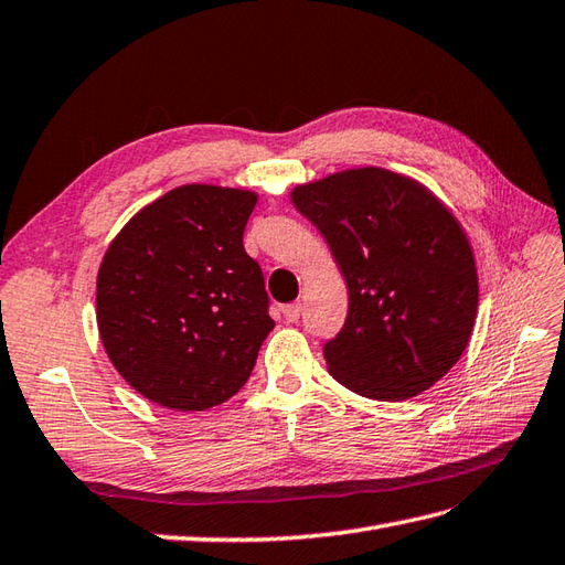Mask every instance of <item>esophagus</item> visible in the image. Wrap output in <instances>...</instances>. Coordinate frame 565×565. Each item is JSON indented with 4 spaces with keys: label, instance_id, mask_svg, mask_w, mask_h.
Instances as JSON below:
<instances>
[{
    "label": "esophagus",
    "instance_id": "1",
    "mask_svg": "<svg viewBox=\"0 0 565 565\" xmlns=\"http://www.w3.org/2000/svg\"><path fill=\"white\" fill-rule=\"evenodd\" d=\"M300 312H303V306H300L298 300H296V303L284 306V318H286L288 322H296V320L300 318Z\"/></svg>",
    "mask_w": 565,
    "mask_h": 565
}]
</instances>
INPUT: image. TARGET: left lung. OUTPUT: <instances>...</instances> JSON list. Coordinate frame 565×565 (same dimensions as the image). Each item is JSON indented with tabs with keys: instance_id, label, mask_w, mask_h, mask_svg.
Segmentation results:
<instances>
[{
	"instance_id": "1",
	"label": "left lung",
	"mask_w": 565,
	"mask_h": 565,
	"mask_svg": "<svg viewBox=\"0 0 565 565\" xmlns=\"http://www.w3.org/2000/svg\"><path fill=\"white\" fill-rule=\"evenodd\" d=\"M291 202L347 281V322L324 344L330 375L380 402L436 385L467 349L479 306L460 221L422 182L373 166L296 185Z\"/></svg>"
}]
</instances>
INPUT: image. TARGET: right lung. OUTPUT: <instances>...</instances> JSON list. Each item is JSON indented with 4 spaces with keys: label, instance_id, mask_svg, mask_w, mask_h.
<instances>
[{
    "label": "right lung",
    "instance_id": "obj_1",
    "mask_svg": "<svg viewBox=\"0 0 565 565\" xmlns=\"http://www.w3.org/2000/svg\"><path fill=\"white\" fill-rule=\"evenodd\" d=\"M257 194L182 185L115 235L96 281L100 342L139 395L204 412L250 377L274 330L265 277L243 231Z\"/></svg>",
    "mask_w": 565,
    "mask_h": 565
}]
</instances>
